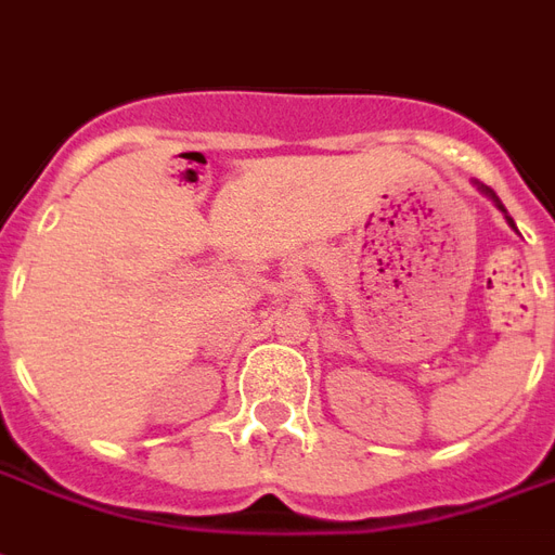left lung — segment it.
Returning a JSON list of instances; mask_svg holds the SVG:
<instances>
[{
  "mask_svg": "<svg viewBox=\"0 0 555 555\" xmlns=\"http://www.w3.org/2000/svg\"><path fill=\"white\" fill-rule=\"evenodd\" d=\"M482 192H485V194H491L493 201H496V194H493V192H491V189H488V185H482ZM496 204H500V201H496ZM508 224H512V218H508Z\"/></svg>",
  "mask_w": 555,
  "mask_h": 555,
  "instance_id": "obj_1",
  "label": "left lung"
}]
</instances>
